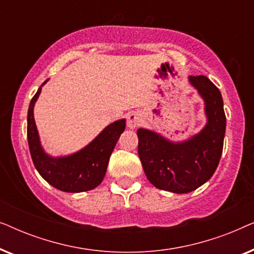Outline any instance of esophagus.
Wrapping results in <instances>:
<instances>
[{
    "label": "esophagus",
    "instance_id": "34e87169",
    "mask_svg": "<svg viewBox=\"0 0 254 254\" xmlns=\"http://www.w3.org/2000/svg\"><path fill=\"white\" fill-rule=\"evenodd\" d=\"M141 123V118L137 113H129L127 117V126L129 128L137 127Z\"/></svg>",
    "mask_w": 254,
    "mask_h": 254
}]
</instances>
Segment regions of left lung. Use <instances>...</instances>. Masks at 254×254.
Listing matches in <instances>:
<instances>
[{"label": "left lung", "mask_w": 254, "mask_h": 254, "mask_svg": "<svg viewBox=\"0 0 254 254\" xmlns=\"http://www.w3.org/2000/svg\"><path fill=\"white\" fill-rule=\"evenodd\" d=\"M190 82L206 104L207 125L183 143H172L154 131L140 128L138 157L149 182L159 190L189 193L211 178L220 162L225 134V114L220 90L203 75Z\"/></svg>", "instance_id": "8db88e82"}]
</instances>
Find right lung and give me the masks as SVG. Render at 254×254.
Here are the masks:
<instances>
[{
    "mask_svg": "<svg viewBox=\"0 0 254 254\" xmlns=\"http://www.w3.org/2000/svg\"><path fill=\"white\" fill-rule=\"evenodd\" d=\"M40 91L41 88L31 99L27 112V142L34 166L48 184L64 192L77 193L93 190L104 179L110 156L125 130L126 121L123 119L111 124L91 143L74 155L50 157L41 148L33 118V106Z\"/></svg>",
    "mask_w": 254,
    "mask_h": 254,
    "instance_id": "1",
    "label": "right lung"
}]
</instances>
